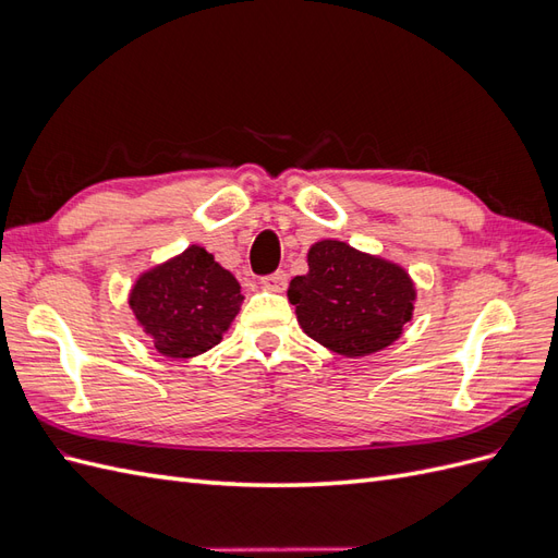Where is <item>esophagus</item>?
Masks as SVG:
<instances>
[{
    "instance_id": "obj_1",
    "label": "esophagus",
    "mask_w": 558,
    "mask_h": 558,
    "mask_svg": "<svg viewBox=\"0 0 558 558\" xmlns=\"http://www.w3.org/2000/svg\"><path fill=\"white\" fill-rule=\"evenodd\" d=\"M263 286H265L267 291L281 293V291H286V286H289V275H286L283 269H279V272H272V275L263 277Z\"/></svg>"
}]
</instances>
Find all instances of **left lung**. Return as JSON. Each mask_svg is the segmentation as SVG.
Here are the masks:
<instances>
[{"mask_svg":"<svg viewBox=\"0 0 558 558\" xmlns=\"http://www.w3.org/2000/svg\"><path fill=\"white\" fill-rule=\"evenodd\" d=\"M310 272L295 277L289 300L312 340L342 356H369L402 335L412 318L414 283L396 263L337 242H316Z\"/></svg>","mask_w":558,"mask_h":558,"instance_id":"8db88e82","label":"left lung"}]
</instances>
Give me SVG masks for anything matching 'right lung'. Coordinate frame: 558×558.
Instances as JSON below:
<instances>
[{
    "instance_id": "1",
    "label": "right lung",
    "mask_w": 558,
    "mask_h": 558,
    "mask_svg": "<svg viewBox=\"0 0 558 558\" xmlns=\"http://www.w3.org/2000/svg\"><path fill=\"white\" fill-rule=\"evenodd\" d=\"M242 300L238 279L193 244L144 272L130 307L162 356L193 359L223 340Z\"/></svg>"
}]
</instances>
